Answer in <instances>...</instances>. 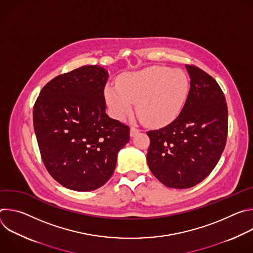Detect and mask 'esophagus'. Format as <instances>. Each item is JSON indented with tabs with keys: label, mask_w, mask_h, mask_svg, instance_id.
Listing matches in <instances>:
<instances>
[{
	"label": "esophagus",
	"mask_w": 253,
	"mask_h": 253,
	"mask_svg": "<svg viewBox=\"0 0 253 253\" xmlns=\"http://www.w3.org/2000/svg\"><path fill=\"white\" fill-rule=\"evenodd\" d=\"M139 132H140L139 129H137V128H135V127H132V128L130 129V136H131V137H134V136L137 135Z\"/></svg>",
	"instance_id": "1"
}]
</instances>
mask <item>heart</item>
Wrapping results in <instances>:
<instances>
[{
  "instance_id": "b5f03b06",
  "label": "heart",
  "mask_w": 253,
  "mask_h": 253,
  "mask_svg": "<svg viewBox=\"0 0 253 253\" xmlns=\"http://www.w3.org/2000/svg\"><path fill=\"white\" fill-rule=\"evenodd\" d=\"M189 94V80L180 69L152 66L120 77L117 87H107L105 99L112 116L123 120L137 103L140 120L150 126H164L182 111Z\"/></svg>"
}]
</instances>
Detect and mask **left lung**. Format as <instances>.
<instances>
[{"mask_svg":"<svg viewBox=\"0 0 253 253\" xmlns=\"http://www.w3.org/2000/svg\"><path fill=\"white\" fill-rule=\"evenodd\" d=\"M190 78L187 100L167 126L148 131L149 169L167 187L185 189L205 179L219 161L227 137L224 94L210 75L186 65Z\"/></svg>","mask_w":253,"mask_h":253,"instance_id":"left-lung-1","label":"left lung"}]
</instances>
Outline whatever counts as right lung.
<instances>
[{
    "label": "right lung",
    "mask_w": 253,
    "mask_h": 253,
    "mask_svg": "<svg viewBox=\"0 0 253 253\" xmlns=\"http://www.w3.org/2000/svg\"><path fill=\"white\" fill-rule=\"evenodd\" d=\"M108 71L83 66L57 76L35 103V134L45 167L66 188L92 191L112 176L128 126L106 114Z\"/></svg>",
    "instance_id": "1"
}]
</instances>
